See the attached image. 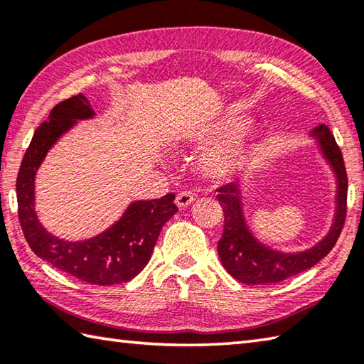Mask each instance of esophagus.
I'll use <instances>...</instances> for the list:
<instances>
[{
    "label": "esophagus",
    "mask_w": 364,
    "mask_h": 364,
    "mask_svg": "<svg viewBox=\"0 0 364 364\" xmlns=\"http://www.w3.org/2000/svg\"><path fill=\"white\" fill-rule=\"evenodd\" d=\"M196 202V196L191 194V192H181V194H178L175 198V203L178 208H186L191 203Z\"/></svg>",
    "instance_id": "obj_1"
}]
</instances>
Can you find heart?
<instances>
[{
	"instance_id": "1",
	"label": "heart",
	"mask_w": 364,
	"mask_h": 364,
	"mask_svg": "<svg viewBox=\"0 0 364 364\" xmlns=\"http://www.w3.org/2000/svg\"><path fill=\"white\" fill-rule=\"evenodd\" d=\"M247 123L243 115H225L208 124L183 131L178 144L196 148L216 145L203 156L200 168L213 181L229 180L245 167L251 153L252 139L246 129Z\"/></svg>"
}]
</instances>
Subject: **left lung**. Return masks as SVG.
Listing matches in <instances>:
<instances>
[{
  "mask_svg": "<svg viewBox=\"0 0 364 364\" xmlns=\"http://www.w3.org/2000/svg\"><path fill=\"white\" fill-rule=\"evenodd\" d=\"M328 164L336 181L334 216L325 237L303 251L287 252L263 243L247 224L243 183H230L218 189L224 211V232L218 241V254L227 273L246 286L276 284L312 268L328 254L343 230L347 203V173L341 149L331 131L320 124L309 134Z\"/></svg>",
  "mask_w": 364,
  "mask_h": 364,
  "instance_id": "8db88e82",
  "label": "left lung"
}]
</instances>
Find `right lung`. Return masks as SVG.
Segmentation results:
<instances>
[{"mask_svg": "<svg viewBox=\"0 0 364 364\" xmlns=\"http://www.w3.org/2000/svg\"><path fill=\"white\" fill-rule=\"evenodd\" d=\"M96 117L83 95L60 102L36 129L17 176L21 230L38 257L83 282L113 286L134 279L151 259L162 225L178 211L175 196L134 200L118 220L91 238L69 241L48 233L36 213L34 180L47 153L78 121Z\"/></svg>", "mask_w": 364, "mask_h": 364, "instance_id": "right-lung-1", "label": "right lung"}]
</instances>
